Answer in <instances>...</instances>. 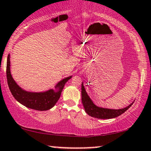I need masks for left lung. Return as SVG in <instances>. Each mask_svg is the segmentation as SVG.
<instances>
[{"label":"left lung","mask_w":151,"mask_h":151,"mask_svg":"<svg viewBox=\"0 0 151 151\" xmlns=\"http://www.w3.org/2000/svg\"><path fill=\"white\" fill-rule=\"evenodd\" d=\"M81 101L85 111L89 116L96 118H100V119H110V118L118 117L125 111H126L134 103L133 102L127 107L121 109H111L99 107L95 105L91 100V99L89 98L83 83H81Z\"/></svg>","instance_id":"left-lung-1"}]
</instances>
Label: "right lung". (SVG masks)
<instances>
[{
  "label": "right lung",
  "mask_w": 151,
  "mask_h": 151,
  "mask_svg": "<svg viewBox=\"0 0 151 151\" xmlns=\"http://www.w3.org/2000/svg\"><path fill=\"white\" fill-rule=\"evenodd\" d=\"M6 74L9 88L14 98L26 107L38 111H47L52 108L60 98L65 83L72 77L70 76L59 81L55 86L56 91L50 89L41 93L28 92L19 86L12 77L9 55L7 59Z\"/></svg>",
  "instance_id": "1"
}]
</instances>
